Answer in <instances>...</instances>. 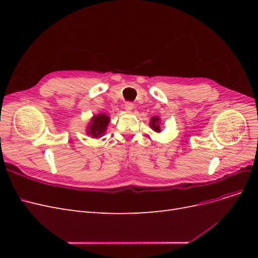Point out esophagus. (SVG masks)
I'll use <instances>...</instances> for the list:
<instances>
[{
    "label": "esophagus",
    "instance_id": "obj_1",
    "mask_svg": "<svg viewBox=\"0 0 258 258\" xmlns=\"http://www.w3.org/2000/svg\"><path fill=\"white\" fill-rule=\"evenodd\" d=\"M132 108H134V103H132V102H126V103H124V110L130 112V111H132Z\"/></svg>",
    "mask_w": 258,
    "mask_h": 258
}]
</instances>
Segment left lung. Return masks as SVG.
Wrapping results in <instances>:
<instances>
[{
  "mask_svg": "<svg viewBox=\"0 0 258 258\" xmlns=\"http://www.w3.org/2000/svg\"><path fill=\"white\" fill-rule=\"evenodd\" d=\"M150 126H151V128L154 131L160 132V119H159V117H157V116L152 117L151 122H150Z\"/></svg>",
  "mask_w": 258,
  "mask_h": 258,
  "instance_id": "obj_1",
  "label": "left lung"
}]
</instances>
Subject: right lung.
<instances>
[{
  "label": "right lung",
  "mask_w": 258,
  "mask_h": 258,
  "mask_svg": "<svg viewBox=\"0 0 258 258\" xmlns=\"http://www.w3.org/2000/svg\"><path fill=\"white\" fill-rule=\"evenodd\" d=\"M110 122V117L105 114H98L91 118V121L87 129V135L92 138H101L106 131V127Z\"/></svg>",
  "instance_id": "1"
}]
</instances>
